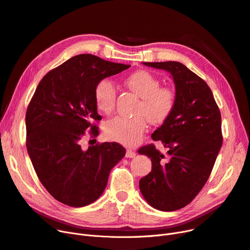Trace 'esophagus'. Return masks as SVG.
Returning a JSON list of instances; mask_svg holds the SVG:
<instances>
[{
    "mask_svg": "<svg viewBox=\"0 0 250 250\" xmlns=\"http://www.w3.org/2000/svg\"><path fill=\"white\" fill-rule=\"evenodd\" d=\"M136 156V153L130 150V149H127L126 150V153H125V158H134V157Z\"/></svg>",
    "mask_w": 250,
    "mask_h": 250,
    "instance_id": "obj_1",
    "label": "esophagus"
}]
</instances>
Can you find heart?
<instances>
[{
  "instance_id": "heart-1",
  "label": "heart",
  "mask_w": 250,
  "mask_h": 250,
  "mask_svg": "<svg viewBox=\"0 0 250 250\" xmlns=\"http://www.w3.org/2000/svg\"><path fill=\"white\" fill-rule=\"evenodd\" d=\"M125 85L141 97L135 117L117 116L105 125L108 140L125 146H135L147 129V118L153 125H161L172 113L175 93L169 87H160V81L148 71H136L126 77ZM94 99L98 110L110 113L114 109L116 90L108 80H101L95 87Z\"/></svg>"
}]
</instances>
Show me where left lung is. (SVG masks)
<instances>
[{"instance_id":"8db88e82","label":"left lung","mask_w":250,"mask_h":250,"mask_svg":"<svg viewBox=\"0 0 250 250\" xmlns=\"http://www.w3.org/2000/svg\"><path fill=\"white\" fill-rule=\"evenodd\" d=\"M164 70L175 84V106L152 134L167 154L154 145L139 149L151 158L152 171L139 182L147 203L163 212L188 205L206 185L222 147L221 113L208 84L178 62H143Z\"/></svg>"}]
</instances>
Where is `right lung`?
<instances>
[{
	"instance_id": "1",
	"label": "right lung",
	"mask_w": 250,
	"mask_h": 250,
	"mask_svg": "<svg viewBox=\"0 0 250 250\" xmlns=\"http://www.w3.org/2000/svg\"><path fill=\"white\" fill-rule=\"evenodd\" d=\"M129 64L78 55L48 72L39 82L26 111V147L35 172L54 198L70 207L94 203L106 188L110 170L125 155L117 143L81 148L90 129L99 135L94 99L96 85Z\"/></svg>"
}]
</instances>
